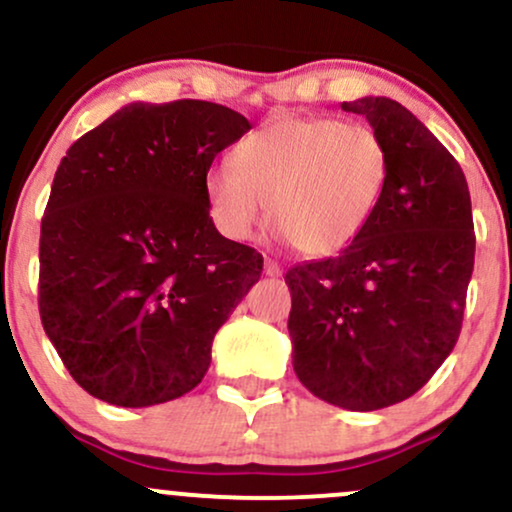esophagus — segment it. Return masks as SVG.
<instances>
[{
	"label": "esophagus",
	"mask_w": 512,
	"mask_h": 512,
	"mask_svg": "<svg viewBox=\"0 0 512 512\" xmlns=\"http://www.w3.org/2000/svg\"><path fill=\"white\" fill-rule=\"evenodd\" d=\"M264 274H267V276H272V279H279V276L284 274V267H281L279 262H274V260H267V262H264Z\"/></svg>",
	"instance_id": "esophagus-1"
}]
</instances>
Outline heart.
<instances>
[{"label": "heart", "mask_w": 512, "mask_h": 512, "mask_svg": "<svg viewBox=\"0 0 512 512\" xmlns=\"http://www.w3.org/2000/svg\"><path fill=\"white\" fill-rule=\"evenodd\" d=\"M233 166L207 173L211 221L248 240L264 219L301 255L344 250L378 211L390 180L385 139L337 117H281L240 139Z\"/></svg>", "instance_id": "heart-1"}]
</instances>
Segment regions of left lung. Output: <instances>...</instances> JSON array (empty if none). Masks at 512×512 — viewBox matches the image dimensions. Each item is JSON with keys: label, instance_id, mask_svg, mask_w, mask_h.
Returning a JSON list of instances; mask_svg holds the SVG:
<instances>
[{"label": "left lung", "instance_id": "left-lung-1", "mask_svg": "<svg viewBox=\"0 0 512 512\" xmlns=\"http://www.w3.org/2000/svg\"><path fill=\"white\" fill-rule=\"evenodd\" d=\"M342 110L385 139L390 180L354 243L286 272L289 334L315 397L375 411L419 392L455 349L477 240L460 163L424 122L383 96Z\"/></svg>", "mask_w": 512, "mask_h": 512}]
</instances>
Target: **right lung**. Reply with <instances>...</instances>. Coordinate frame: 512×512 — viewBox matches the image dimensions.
<instances>
[{"label":"right lung","mask_w":512,"mask_h":512,"mask_svg":"<svg viewBox=\"0 0 512 512\" xmlns=\"http://www.w3.org/2000/svg\"><path fill=\"white\" fill-rule=\"evenodd\" d=\"M248 129L209 101L129 103L69 146L40 223L38 308L88 395L137 409L202 383L262 274L260 252L216 231L204 190Z\"/></svg>","instance_id":"right-lung-1"}]
</instances>
